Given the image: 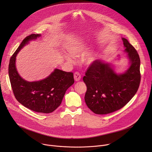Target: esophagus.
I'll return each instance as SVG.
<instances>
[{
	"label": "esophagus",
	"mask_w": 152,
	"mask_h": 152,
	"mask_svg": "<svg viewBox=\"0 0 152 152\" xmlns=\"http://www.w3.org/2000/svg\"><path fill=\"white\" fill-rule=\"evenodd\" d=\"M81 78V76L79 72H75L74 74V79L76 81H79L80 80Z\"/></svg>",
	"instance_id": "obj_1"
}]
</instances>
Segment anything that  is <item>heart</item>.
<instances>
[{"instance_id": "heart-1", "label": "heart", "mask_w": 152, "mask_h": 152, "mask_svg": "<svg viewBox=\"0 0 152 152\" xmlns=\"http://www.w3.org/2000/svg\"><path fill=\"white\" fill-rule=\"evenodd\" d=\"M88 42L86 41H80L75 42L69 48V51L72 55L75 56H79L83 55L87 49ZM66 59L69 62H72L73 59L69 56H66ZM96 59V55L95 54H90L86 56L83 61V64L86 66H90Z\"/></svg>"}]
</instances>
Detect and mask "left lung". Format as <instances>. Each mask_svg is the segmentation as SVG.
Segmentation results:
<instances>
[{
  "label": "left lung",
  "instance_id": "8db88e82",
  "mask_svg": "<svg viewBox=\"0 0 152 152\" xmlns=\"http://www.w3.org/2000/svg\"><path fill=\"white\" fill-rule=\"evenodd\" d=\"M129 62V67L123 73H117L114 66L102 59L96 60L83 77L87 90L85 101L96 114H107L124 106L135 96L139 88L140 59L135 49L122 38Z\"/></svg>",
  "mask_w": 152,
  "mask_h": 152
}]
</instances>
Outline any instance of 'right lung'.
Returning <instances> with one entry per match:
<instances>
[{
    "label": "right lung",
    "mask_w": 152,
    "mask_h": 152,
    "mask_svg": "<svg viewBox=\"0 0 152 152\" xmlns=\"http://www.w3.org/2000/svg\"><path fill=\"white\" fill-rule=\"evenodd\" d=\"M41 34L26 37L10 60L8 73L12 91L17 101L28 109L37 113H50L61 104L67 90L74 83L73 74L55 69L44 79L29 82L18 74L15 65L18 53L30 41Z\"/></svg>",
    "instance_id": "obj_1"
}]
</instances>
